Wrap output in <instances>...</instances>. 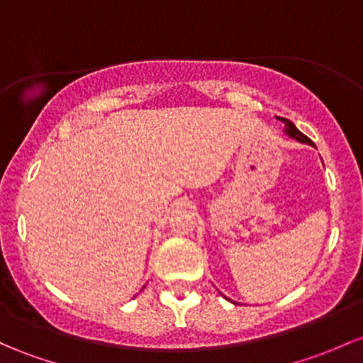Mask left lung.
Returning <instances> with one entry per match:
<instances>
[{"label": "left lung", "instance_id": "obj_1", "mask_svg": "<svg viewBox=\"0 0 363 363\" xmlns=\"http://www.w3.org/2000/svg\"><path fill=\"white\" fill-rule=\"evenodd\" d=\"M282 122H284V133L288 134L289 138H293V139H296V141H300V143H306V145H310V146H315L312 143V139H308L305 136L303 133H300V130L296 129V125H294V123L291 122V121H288V118H281Z\"/></svg>", "mask_w": 363, "mask_h": 363}]
</instances>
